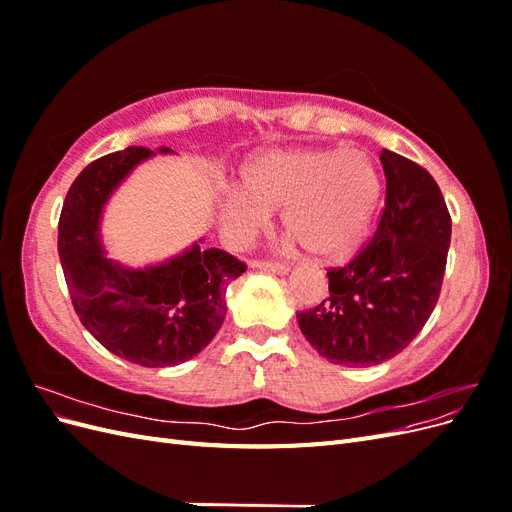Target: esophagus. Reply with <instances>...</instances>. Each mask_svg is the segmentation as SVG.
Listing matches in <instances>:
<instances>
[{
    "label": "esophagus",
    "mask_w": 512,
    "mask_h": 512,
    "mask_svg": "<svg viewBox=\"0 0 512 512\" xmlns=\"http://www.w3.org/2000/svg\"><path fill=\"white\" fill-rule=\"evenodd\" d=\"M252 267L265 273H277V275H286L290 271L288 265H282V262H269V260H254Z\"/></svg>",
    "instance_id": "obj_1"
}]
</instances>
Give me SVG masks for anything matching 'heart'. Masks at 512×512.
I'll return each mask as SVG.
<instances>
[{"label": "heart", "instance_id": "b5f03b06", "mask_svg": "<svg viewBox=\"0 0 512 512\" xmlns=\"http://www.w3.org/2000/svg\"><path fill=\"white\" fill-rule=\"evenodd\" d=\"M243 190L222 203L228 237L243 241L282 207V224L318 260H344L359 250L380 203L382 181L363 151L269 149L243 168Z\"/></svg>", "mask_w": 512, "mask_h": 512}]
</instances>
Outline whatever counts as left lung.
<instances>
[{
    "label": "left lung",
    "instance_id": "obj_1",
    "mask_svg": "<svg viewBox=\"0 0 512 512\" xmlns=\"http://www.w3.org/2000/svg\"><path fill=\"white\" fill-rule=\"evenodd\" d=\"M386 198L374 237L329 269V297L297 314L314 350L335 365L393 359L421 333L444 280L451 213L423 166L382 149Z\"/></svg>",
    "mask_w": 512,
    "mask_h": 512
}]
</instances>
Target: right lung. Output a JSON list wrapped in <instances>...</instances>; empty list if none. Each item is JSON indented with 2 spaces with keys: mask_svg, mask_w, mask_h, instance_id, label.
<instances>
[{
  "mask_svg": "<svg viewBox=\"0 0 512 512\" xmlns=\"http://www.w3.org/2000/svg\"><path fill=\"white\" fill-rule=\"evenodd\" d=\"M151 156L147 147H128L81 170L61 207L57 252L83 327L121 359L168 367L209 346L226 318V288L247 267L218 247L203 250L200 243L145 269L106 258L102 209L132 168Z\"/></svg>",
  "mask_w": 512,
  "mask_h": 512,
  "instance_id": "right-lung-1",
  "label": "right lung"
}]
</instances>
